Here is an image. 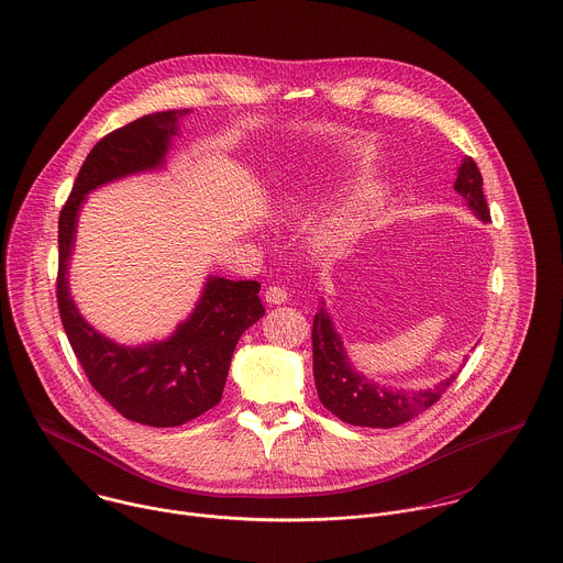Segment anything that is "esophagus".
I'll list each match as a JSON object with an SVG mask.
<instances>
[{
	"instance_id": "esophagus-1",
	"label": "esophagus",
	"mask_w": 563,
	"mask_h": 563,
	"mask_svg": "<svg viewBox=\"0 0 563 563\" xmlns=\"http://www.w3.org/2000/svg\"><path fill=\"white\" fill-rule=\"evenodd\" d=\"M265 300L269 305H283V302H287V291L280 285H269L265 289Z\"/></svg>"
}]
</instances>
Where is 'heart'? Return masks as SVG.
<instances>
[{
	"label": "heart",
	"instance_id": "b5f03b06",
	"mask_svg": "<svg viewBox=\"0 0 563 563\" xmlns=\"http://www.w3.org/2000/svg\"><path fill=\"white\" fill-rule=\"evenodd\" d=\"M329 164L342 173V175H362L373 166V155L366 146L362 144H340L335 146L329 155H327ZM382 190L377 186H368L364 190H360L346 206L338 208L335 212H331L329 217H324L316 230H313V243L322 250L327 247H340L344 243H349L366 223L371 208L375 206V201L379 199Z\"/></svg>",
	"mask_w": 563,
	"mask_h": 563
}]
</instances>
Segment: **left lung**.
<instances>
[{
  "label": "left lung",
  "instance_id": "obj_1",
  "mask_svg": "<svg viewBox=\"0 0 563 563\" xmlns=\"http://www.w3.org/2000/svg\"><path fill=\"white\" fill-rule=\"evenodd\" d=\"M454 190L467 201L470 210L481 221H492L489 206L483 192V175L472 157L463 159L459 177L454 181ZM311 340L313 379L318 397L329 412L351 426L397 428L401 423H408L410 419L434 406L461 373L459 371L452 377L443 379L439 386L426 390H397L371 382L351 364L342 338L338 335L333 320L324 309V300L313 318Z\"/></svg>",
  "mask_w": 563,
  "mask_h": 563
}]
</instances>
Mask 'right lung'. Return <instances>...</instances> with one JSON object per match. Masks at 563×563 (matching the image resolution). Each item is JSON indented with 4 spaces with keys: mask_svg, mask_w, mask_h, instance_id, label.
Listing matches in <instances>:
<instances>
[{
    "mask_svg": "<svg viewBox=\"0 0 563 563\" xmlns=\"http://www.w3.org/2000/svg\"><path fill=\"white\" fill-rule=\"evenodd\" d=\"M190 109L142 115L104 135L82 162L58 217L56 300L65 335L96 393L124 419L175 428L221 401L239 338L263 318L256 280L208 276L192 313L162 342L118 344L98 333L69 296L67 269L87 192L146 170H159Z\"/></svg>",
    "mask_w": 563,
    "mask_h": 563,
    "instance_id": "1",
    "label": "right lung"
}]
</instances>
